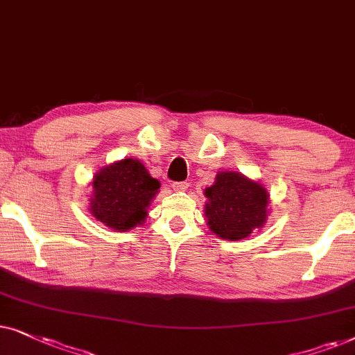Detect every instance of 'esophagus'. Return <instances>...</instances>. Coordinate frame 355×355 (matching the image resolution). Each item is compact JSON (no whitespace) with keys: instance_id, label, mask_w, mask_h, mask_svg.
<instances>
[{"instance_id":"1","label":"esophagus","mask_w":355,"mask_h":355,"mask_svg":"<svg viewBox=\"0 0 355 355\" xmlns=\"http://www.w3.org/2000/svg\"><path fill=\"white\" fill-rule=\"evenodd\" d=\"M172 188L175 191H185V190H188V183L187 182H175Z\"/></svg>"}]
</instances>
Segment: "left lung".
<instances>
[{
	"instance_id": "1",
	"label": "left lung",
	"mask_w": 355,
	"mask_h": 355,
	"mask_svg": "<svg viewBox=\"0 0 355 355\" xmlns=\"http://www.w3.org/2000/svg\"><path fill=\"white\" fill-rule=\"evenodd\" d=\"M207 225L217 237L242 240L261 229L268 217L269 195L261 183L239 172H219L205 190Z\"/></svg>"
}]
</instances>
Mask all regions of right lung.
<instances>
[{
	"instance_id": "right-lung-1",
	"label": "right lung",
	"mask_w": 355,
	"mask_h": 355,
	"mask_svg": "<svg viewBox=\"0 0 355 355\" xmlns=\"http://www.w3.org/2000/svg\"><path fill=\"white\" fill-rule=\"evenodd\" d=\"M159 188L138 159L118 160L94 175L89 211L110 229L126 232L143 224Z\"/></svg>"
}]
</instances>
